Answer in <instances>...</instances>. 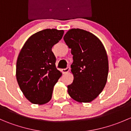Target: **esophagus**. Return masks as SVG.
Returning <instances> with one entry per match:
<instances>
[{
    "mask_svg": "<svg viewBox=\"0 0 131 131\" xmlns=\"http://www.w3.org/2000/svg\"><path fill=\"white\" fill-rule=\"evenodd\" d=\"M70 70V67H67V68H64V69L62 70V72L63 73H67L69 72Z\"/></svg>",
    "mask_w": 131,
    "mask_h": 131,
    "instance_id": "1",
    "label": "esophagus"
}]
</instances>
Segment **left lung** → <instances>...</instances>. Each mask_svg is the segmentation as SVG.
<instances>
[{
	"mask_svg": "<svg viewBox=\"0 0 131 131\" xmlns=\"http://www.w3.org/2000/svg\"><path fill=\"white\" fill-rule=\"evenodd\" d=\"M63 39L73 59V81L68 85V94L79 103L91 102L102 92L107 81L108 59L105 47L97 37L82 29L68 30Z\"/></svg>",
	"mask_w": 131,
	"mask_h": 131,
	"instance_id": "left-lung-1",
	"label": "left lung"
}]
</instances>
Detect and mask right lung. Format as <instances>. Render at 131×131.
Listing matches in <instances>:
<instances>
[{
    "mask_svg": "<svg viewBox=\"0 0 131 131\" xmlns=\"http://www.w3.org/2000/svg\"><path fill=\"white\" fill-rule=\"evenodd\" d=\"M64 31L45 29L28 38L16 62V79L24 96L31 103L43 105L51 100L54 86L62 73L56 68L52 47Z\"/></svg>",
    "mask_w": 131,
    "mask_h": 131,
    "instance_id": "right-lung-1",
    "label": "right lung"
}]
</instances>
